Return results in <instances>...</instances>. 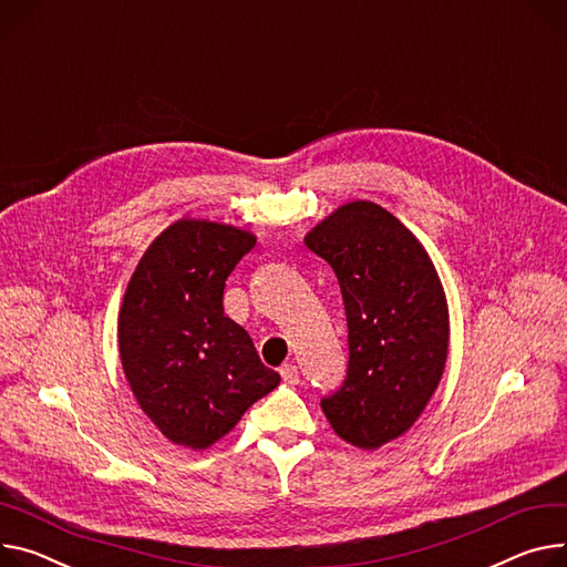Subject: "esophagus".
<instances>
[{"instance_id": "1", "label": "esophagus", "mask_w": 567, "mask_h": 567, "mask_svg": "<svg viewBox=\"0 0 567 567\" xmlns=\"http://www.w3.org/2000/svg\"><path fill=\"white\" fill-rule=\"evenodd\" d=\"M279 374H281L284 383H288V385H295V383L299 381V372H297V365H292V363H286V365H281V368H279Z\"/></svg>"}]
</instances>
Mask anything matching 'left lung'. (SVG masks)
<instances>
[{"instance_id": "8db88e82", "label": "left lung", "mask_w": 567, "mask_h": 567, "mask_svg": "<svg viewBox=\"0 0 567 567\" xmlns=\"http://www.w3.org/2000/svg\"><path fill=\"white\" fill-rule=\"evenodd\" d=\"M333 268L350 363L320 402L344 443L379 450L413 426L441 383L450 311L420 240L374 202H350L303 238Z\"/></svg>"}]
</instances>
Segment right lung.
Listing matches in <instances>:
<instances>
[{
	"mask_svg": "<svg viewBox=\"0 0 567 567\" xmlns=\"http://www.w3.org/2000/svg\"><path fill=\"white\" fill-rule=\"evenodd\" d=\"M254 245L238 227L184 217L128 279L117 318L122 370L174 445L210 447L281 381L223 307L225 281Z\"/></svg>",
	"mask_w": 567,
	"mask_h": 567,
	"instance_id": "obj_1",
	"label": "right lung"
}]
</instances>
